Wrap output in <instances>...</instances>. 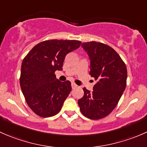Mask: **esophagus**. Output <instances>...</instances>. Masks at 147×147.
<instances>
[{
    "label": "esophagus",
    "mask_w": 147,
    "mask_h": 147,
    "mask_svg": "<svg viewBox=\"0 0 147 147\" xmlns=\"http://www.w3.org/2000/svg\"><path fill=\"white\" fill-rule=\"evenodd\" d=\"M71 86H72V89H75V87H77V84H75V83H74V82H72V84H71Z\"/></svg>",
    "instance_id": "34e87169"
}]
</instances>
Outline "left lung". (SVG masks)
I'll return each mask as SVG.
<instances>
[{"label": "left lung", "mask_w": 147, "mask_h": 147, "mask_svg": "<svg viewBox=\"0 0 147 147\" xmlns=\"http://www.w3.org/2000/svg\"><path fill=\"white\" fill-rule=\"evenodd\" d=\"M90 57L91 77L97 80L90 92L84 87V96L78 105L84 116L100 119L109 115L117 105L127 85V70L118 53L102 42L82 44Z\"/></svg>", "instance_id": "obj_1"}]
</instances>
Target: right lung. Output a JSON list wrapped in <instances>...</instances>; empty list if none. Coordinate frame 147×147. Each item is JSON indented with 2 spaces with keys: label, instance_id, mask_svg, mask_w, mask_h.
Returning <instances> with one entry per match:
<instances>
[{
  "label": "right lung",
  "instance_id": "add662e5",
  "mask_svg": "<svg viewBox=\"0 0 147 147\" xmlns=\"http://www.w3.org/2000/svg\"><path fill=\"white\" fill-rule=\"evenodd\" d=\"M78 40H50L37 44L23 59L20 84L26 101L38 116L57 115L72 90L71 82H60L55 72L62 70L65 56L80 47Z\"/></svg>",
  "mask_w": 147,
  "mask_h": 147
}]
</instances>
